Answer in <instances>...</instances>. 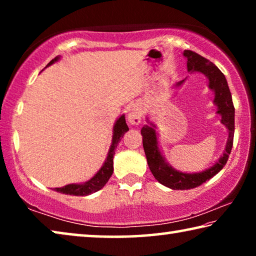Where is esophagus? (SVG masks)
I'll use <instances>...</instances> for the list:
<instances>
[{
	"label": "esophagus",
	"mask_w": 256,
	"mask_h": 256,
	"mask_svg": "<svg viewBox=\"0 0 256 256\" xmlns=\"http://www.w3.org/2000/svg\"><path fill=\"white\" fill-rule=\"evenodd\" d=\"M128 122L133 124V125H138L141 123L142 120V107L140 105H133L131 108H130L128 114Z\"/></svg>",
	"instance_id": "esophagus-1"
}]
</instances>
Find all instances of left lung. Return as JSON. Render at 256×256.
I'll list each match as a JSON object with an SVG mask.
<instances>
[{"instance_id":"obj_1","label":"left lung","mask_w":256,"mask_h":256,"mask_svg":"<svg viewBox=\"0 0 256 256\" xmlns=\"http://www.w3.org/2000/svg\"><path fill=\"white\" fill-rule=\"evenodd\" d=\"M183 55L188 60V72H198L206 76L209 89L214 94V104L216 106V114L222 116V124L227 128L228 138L222 156L211 167L198 172H183L175 170L166 162L164 156L159 148L158 133L156 132L157 128L154 123L150 122L149 118H146L148 124L141 128V134L148 166L154 178L160 184L172 190H190L198 188L218 174L226 164L230 154L234 132H235V108H234L232 94L224 73L209 60L202 58L201 55L192 50H184ZM185 80L177 82L174 86L175 88H180Z\"/></svg>"}]
</instances>
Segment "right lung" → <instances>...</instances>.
<instances>
[{"mask_svg":"<svg viewBox=\"0 0 256 256\" xmlns=\"http://www.w3.org/2000/svg\"><path fill=\"white\" fill-rule=\"evenodd\" d=\"M58 60H60V56H56L54 60H52L50 62L47 64V66H50L55 62H58ZM128 131V126L126 122H125V115H120V118L116 120L114 128H112V144H110V150H108L105 162L102 164L100 170L96 172V175H94L92 178H90L89 180L84 182V183L68 184L66 186H63V188H54L56 192L68 194V196H89V194H92L94 192H97V190H102L104 186L106 185L108 180H110L112 172H114V167H112V158H114L116 146H118V142L122 140L123 136Z\"/></svg>","mask_w":256,"mask_h":256,"instance_id":"1","label":"right lung"}]
</instances>
